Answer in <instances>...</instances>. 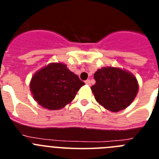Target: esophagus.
<instances>
[{
	"mask_svg": "<svg viewBox=\"0 0 159 159\" xmlns=\"http://www.w3.org/2000/svg\"><path fill=\"white\" fill-rule=\"evenodd\" d=\"M85 84H86L87 85H88V86L91 85V81H90V80H87L85 81Z\"/></svg>",
	"mask_w": 159,
	"mask_h": 159,
	"instance_id": "obj_1",
	"label": "esophagus"
}]
</instances>
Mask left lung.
<instances>
[{
  "label": "left lung",
  "mask_w": 159,
  "mask_h": 159,
  "mask_svg": "<svg viewBox=\"0 0 159 159\" xmlns=\"http://www.w3.org/2000/svg\"><path fill=\"white\" fill-rule=\"evenodd\" d=\"M94 79L95 84L91 89L95 100L112 112L127 107L139 91L134 75L119 67H102L94 74Z\"/></svg>",
  "instance_id": "8db88e82"
}]
</instances>
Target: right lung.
Segmentation results:
<instances>
[{
	"label": "right lung",
	"mask_w": 159,
	"mask_h": 159,
	"mask_svg": "<svg viewBox=\"0 0 159 159\" xmlns=\"http://www.w3.org/2000/svg\"><path fill=\"white\" fill-rule=\"evenodd\" d=\"M84 84L67 65L52 63L35 73L30 90L40 106L48 110H60L74 99Z\"/></svg>",
	"instance_id": "add662e5"
}]
</instances>
